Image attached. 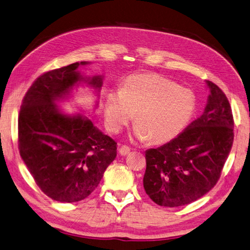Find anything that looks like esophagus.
<instances>
[{"instance_id":"esophagus-1","label":"esophagus","mask_w":250,"mask_h":250,"mask_svg":"<svg viewBox=\"0 0 250 250\" xmlns=\"http://www.w3.org/2000/svg\"><path fill=\"white\" fill-rule=\"evenodd\" d=\"M119 151H120V154H121L122 156H127V155L129 154L130 148L128 147V146L123 145V146H121L120 149H119Z\"/></svg>"}]
</instances>
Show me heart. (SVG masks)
Returning <instances> with one entry per match:
<instances>
[{"label": "heart", "instance_id": "b5f03b06", "mask_svg": "<svg viewBox=\"0 0 250 250\" xmlns=\"http://www.w3.org/2000/svg\"><path fill=\"white\" fill-rule=\"evenodd\" d=\"M196 99L190 89L155 73L126 78L121 92L109 94L105 118L117 132L133 118V137L154 144L171 141L185 128L195 111Z\"/></svg>", "mask_w": 250, "mask_h": 250}]
</instances>
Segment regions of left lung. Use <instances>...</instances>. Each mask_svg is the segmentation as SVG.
<instances>
[{
    "label": "left lung",
    "instance_id": "1",
    "mask_svg": "<svg viewBox=\"0 0 250 250\" xmlns=\"http://www.w3.org/2000/svg\"><path fill=\"white\" fill-rule=\"evenodd\" d=\"M206 83L210 95L204 113L172 141L145 151L144 190L159 206H185L208 193L232 147L234 122L227 96Z\"/></svg>",
    "mask_w": 250,
    "mask_h": 250
}]
</instances>
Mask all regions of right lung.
I'll return each mask as SVG.
<instances>
[{
    "mask_svg": "<svg viewBox=\"0 0 250 250\" xmlns=\"http://www.w3.org/2000/svg\"><path fill=\"white\" fill-rule=\"evenodd\" d=\"M75 62L39 76L23 97L18 120L22 159L45 195L60 203L84 199L99 186L117 157V142L92 121L59 110L56 102L86 83L99 94L103 76L86 78Z\"/></svg>",
    "mask_w": 250,
    "mask_h": 250,
    "instance_id": "right-lung-1",
    "label": "right lung"
}]
</instances>
